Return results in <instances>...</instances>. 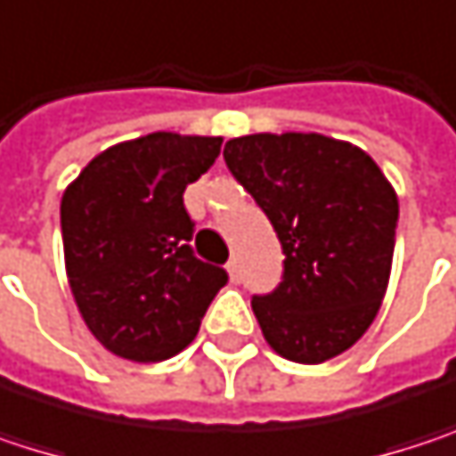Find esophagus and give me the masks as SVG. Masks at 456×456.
<instances>
[{"mask_svg": "<svg viewBox=\"0 0 456 456\" xmlns=\"http://www.w3.org/2000/svg\"><path fill=\"white\" fill-rule=\"evenodd\" d=\"M227 272H229V280H232V282H240V261H237V258H229Z\"/></svg>", "mask_w": 456, "mask_h": 456, "instance_id": "obj_1", "label": "esophagus"}]
</instances>
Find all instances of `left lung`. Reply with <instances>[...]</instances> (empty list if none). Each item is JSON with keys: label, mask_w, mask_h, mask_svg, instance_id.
<instances>
[{"label": "left lung", "mask_w": 456, "mask_h": 456, "mask_svg": "<svg viewBox=\"0 0 456 456\" xmlns=\"http://www.w3.org/2000/svg\"><path fill=\"white\" fill-rule=\"evenodd\" d=\"M224 160L285 253L277 290L250 301L266 343L298 364L348 351L388 288L396 190L362 147L314 132L234 137Z\"/></svg>", "instance_id": "obj_1"}]
</instances>
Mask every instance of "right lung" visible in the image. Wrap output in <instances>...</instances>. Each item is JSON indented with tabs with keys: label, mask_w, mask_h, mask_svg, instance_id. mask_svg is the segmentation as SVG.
Segmentation results:
<instances>
[{
	"label": "right lung",
	"mask_w": 456,
	"mask_h": 456,
	"mask_svg": "<svg viewBox=\"0 0 456 456\" xmlns=\"http://www.w3.org/2000/svg\"><path fill=\"white\" fill-rule=\"evenodd\" d=\"M222 137L152 132L92 158L65 187L60 227L68 285L89 332L142 364L184 351L227 272L195 258L184 190Z\"/></svg>",
	"instance_id": "obj_1"
}]
</instances>
